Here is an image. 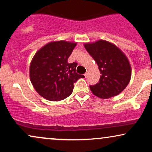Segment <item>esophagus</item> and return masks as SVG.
I'll list each match as a JSON object with an SVG mask.
<instances>
[{"instance_id": "obj_1", "label": "esophagus", "mask_w": 152, "mask_h": 152, "mask_svg": "<svg viewBox=\"0 0 152 152\" xmlns=\"http://www.w3.org/2000/svg\"><path fill=\"white\" fill-rule=\"evenodd\" d=\"M84 76H85V77L86 78V77H87V76H88V73H87V72H86V73H85V74H84Z\"/></svg>"}]
</instances>
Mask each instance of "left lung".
<instances>
[{
    "instance_id": "8db88e82",
    "label": "left lung",
    "mask_w": 152,
    "mask_h": 152,
    "mask_svg": "<svg viewBox=\"0 0 152 152\" xmlns=\"http://www.w3.org/2000/svg\"><path fill=\"white\" fill-rule=\"evenodd\" d=\"M99 66L102 76L96 84L89 86L91 92L102 99L119 94L129 83L132 70L129 60L112 43L100 40L84 45Z\"/></svg>"
}]
</instances>
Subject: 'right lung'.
Listing matches in <instances>:
<instances>
[{
    "label": "right lung",
    "mask_w": 152,
    "mask_h": 152,
    "mask_svg": "<svg viewBox=\"0 0 152 152\" xmlns=\"http://www.w3.org/2000/svg\"><path fill=\"white\" fill-rule=\"evenodd\" d=\"M76 43L60 41L48 43L36 52L30 66L33 86L41 96L61 101L72 94L74 83L83 75L76 72L77 63H68Z\"/></svg>",
    "instance_id": "right-lung-1"
}]
</instances>
